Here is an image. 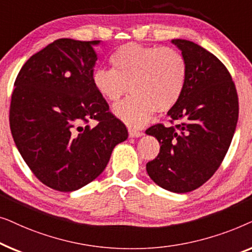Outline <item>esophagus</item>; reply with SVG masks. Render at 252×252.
I'll return each mask as SVG.
<instances>
[{"instance_id": "obj_1", "label": "esophagus", "mask_w": 252, "mask_h": 252, "mask_svg": "<svg viewBox=\"0 0 252 252\" xmlns=\"http://www.w3.org/2000/svg\"><path fill=\"white\" fill-rule=\"evenodd\" d=\"M128 134L130 137H140L143 135L142 132H140V130H137V129H133V128L128 129Z\"/></svg>"}]
</instances>
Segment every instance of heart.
<instances>
[{"label":"heart","instance_id":"obj_1","mask_svg":"<svg viewBox=\"0 0 252 252\" xmlns=\"http://www.w3.org/2000/svg\"><path fill=\"white\" fill-rule=\"evenodd\" d=\"M109 62L111 70L96 68L93 72V86L109 102H118L130 89L133 95L112 110L129 127L140 128L155 111L166 113L181 99L188 64L180 51L130 42L117 48Z\"/></svg>","mask_w":252,"mask_h":252}]
</instances>
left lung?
<instances>
[{"instance_id":"left-lung-1","label":"left lung","mask_w":252,"mask_h":252,"mask_svg":"<svg viewBox=\"0 0 252 252\" xmlns=\"http://www.w3.org/2000/svg\"><path fill=\"white\" fill-rule=\"evenodd\" d=\"M171 42L187 61V85L167 112L177 125L157 124L146 130L160 144L147 172L159 187L188 192L205 184L225 158L239 118V98L228 70L215 55L188 40Z\"/></svg>"}]
</instances>
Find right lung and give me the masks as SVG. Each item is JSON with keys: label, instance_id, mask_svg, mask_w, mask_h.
Segmentation results:
<instances>
[{"label": "right lung", "instance_id": "obj_1", "mask_svg": "<svg viewBox=\"0 0 252 252\" xmlns=\"http://www.w3.org/2000/svg\"><path fill=\"white\" fill-rule=\"evenodd\" d=\"M99 41L58 39L20 68L10 129L23 159L43 185L74 191L104 171L113 148L128 137L92 75ZM89 119L97 120L95 127Z\"/></svg>", "mask_w": 252, "mask_h": 252}]
</instances>
